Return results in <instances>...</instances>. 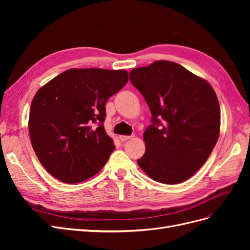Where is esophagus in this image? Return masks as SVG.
Segmentation results:
<instances>
[{"instance_id": "obj_1", "label": "esophagus", "mask_w": 250, "mask_h": 250, "mask_svg": "<svg viewBox=\"0 0 250 250\" xmlns=\"http://www.w3.org/2000/svg\"><path fill=\"white\" fill-rule=\"evenodd\" d=\"M119 139H120L121 142H126L128 140H130L131 137H130V135H120Z\"/></svg>"}]
</instances>
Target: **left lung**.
<instances>
[{"label": "left lung", "instance_id": "8db88e82", "mask_svg": "<svg viewBox=\"0 0 250 250\" xmlns=\"http://www.w3.org/2000/svg\"><path fill=\"white\" fill-rule=\"evenodd\" d=\"M130 81L152 115L138 164L157 183L177 185L208 161L220 133V106L209 83L178 63L157 60L132 69Z\"/></svg>", "mask_w": 250, "mask_h": 250}]
</instances>
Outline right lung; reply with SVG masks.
<instances>
[{
    "label": "right lung",
    "instance_id": "add662e5",
    "mask_svg": "<svg viewBox=\"0 0 250 250\" xmlns=\"http://www.w3.org/2000/svg\"><path fill=\"white\" fill-rule=\"evenodd\" d=\"M127 81L125 70L71 69L37 90L30 107V140L52 176L77 184L104 167L116 148L103 126L105 103Z\"/></svg>",
    "mask_w": 250,
    "mask_h": 250
}]
</instances>
